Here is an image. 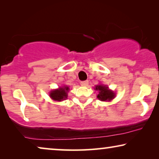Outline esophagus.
<instances>
[{"mask_svg":"<svg viewBox=\"0 0 159 159\" xmlns=\"http://www.w3.org/2000/svg\"><path fill=\"white\" fill-rule=\"evenodd\" d=\"M88 83H89V82L88 81V80H85V81L80 82V84H81L82 86H84V87L88 86Z\"/></svg>","mask_w":159,"mask_h":159,"instance_id":"esophagus-1","label":"esophagus"}]
</instances>
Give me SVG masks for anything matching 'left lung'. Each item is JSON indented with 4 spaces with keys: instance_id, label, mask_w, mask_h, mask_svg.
I'll return each instance as SVG.
<instances>
[{
    "instance_id": "obj_1",
    "label": "left lung",
    "mask_w": 159,
    "mask_h": 159,
    "mask_svg": "<svg viewBox=\"0 0 159 159\" xmlns=\"http://www.w3.org/2000/svg\"><path fill=\"white\" fill-rule=\"evenodd\" d=\"M95 90L98 91L97 98L101 101H111L115 98L114 91L108 89V87L103 84H98L95 88Z\"/></svg>"
}]
</instances>
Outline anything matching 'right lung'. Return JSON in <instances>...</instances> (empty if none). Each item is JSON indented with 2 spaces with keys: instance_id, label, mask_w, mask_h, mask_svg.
Segmentation results:
<instances>
[{
  "instance_id": "obj_1",
  "label": "right lung",
  "mask_w": 159,
  "mask_h": 159,
  "mask_svg": "<svg viewBox=\"0 0 159 159\" xmlns=\"http://www.w3.org/2000/svg\"><path fill=\"white\" fill-rule=\"evenodd\" d=\"M69 90V88L68 86H63L58 89H56V90L51 91L49 95L53 101H62L67 98V97H68L67 93H68Z\"/></svg>"
}]
</instances>
